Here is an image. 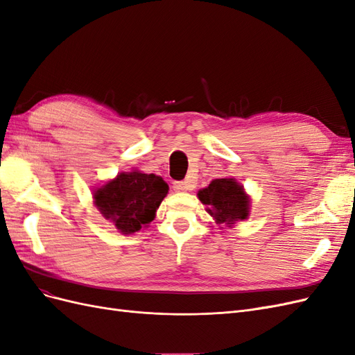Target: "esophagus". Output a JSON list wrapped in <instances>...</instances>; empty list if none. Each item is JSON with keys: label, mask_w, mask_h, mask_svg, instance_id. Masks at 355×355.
I'll list each match as a JSON object with an SVG mask.
<instances>
[{"label": "esophagus", "mask_w": 355, "mask_h": 355, "mask_svg": "<svg viewBox=\"0 0 355 355\" xmlns=\"http://www.w3.org/2000/svg\"><path fill=\"white\" fill-rule=\"evenodd\" d=\"M173 188L178 192H185L192 188V184H191V180H180V182H175Z\"/></svg>", "instance_id": "34e87169"}]
</instances>
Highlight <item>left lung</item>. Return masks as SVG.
Masks as SVG:
<instances>
[{"label":"left lung","instance_id":"obj_1","mask_svg":"<svg viewBox=\"0 0 355 355\" xmlns=\"http://www.w3.org/2000/svg\"><path fill=\"white\" fill-rule=\"evenodd\" d=\"M198 198L207 206V213L219 225L232 227L250 214V197L235 179H214L207 188L198 191Z\"/></svg>","mask_w":355,"mask_h":355}]
</instances>
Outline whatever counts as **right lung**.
Here are the masks:
<instances>
[{"instance_id":"add662e5","label":"right lung","mask_w":355,"mask_h":355,"mask_svg":"<svg viewBox=\"0 0 355 355\" xmlns=\"http://www.w3.org/2000/svg\"><path fill=\"white\" fill-rule=\"evenodd\" d=\"M167 192L168 185L163 178L132 170L118 173L115 179L96 188L93 198L102 216L118 231L133 234L154 220Z\"/></svg>"}]
</instances>
